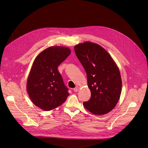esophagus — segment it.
I'll use <instances>...</instances> for the list:
<instances>
[{"label": "esophagus", "instance_id": "esophagus-1", "mask_svg": "<svg viewBox=\"0 0 148 148\" xmlns=\"http://www.w3.org/2000/svg\"><path fill=\"white\" fill-rule=\"evenodd\" d=\"M74 91H75V92H77V91H78L79 90V88H78V87H75V88H74Z\"/></svg>", "mask_w": 148, "mask_h": 148}]
</instances>
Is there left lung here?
Segmentation results:
<instances>
[{
	"mask_svg": "<svg viewBox=\"0 0 148 148\" xmlns=\"http://www.w3.org/2000/svg\"><path fill=\"white\" fill-rule=\"evenodd\" d=\"M76 56L87 74L91 96L84 107L94 114L111 111L119 99L122 80L118 67L102 47L90 42L74 46Z\"/></svg>",
	"mask_w": 148,
	"mask_h": 148,
	"instance_id": "8db88e82",
	"label": "left lung"
}]
</instances>
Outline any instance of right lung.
<instances>
[{"label": "right lung", "mask_w": 148, "mask_h": 148, "mask_svg": "<svg viewBox=\"0 0 148 148\" xmlns=\"http://www.w3.org/2000/svg\"><path fill=\"white\" fill-rule=\"evenodd\" d=\"M71 53L64 47H51L36 58L27 83V91L33 103L49 111L63 104L69 95L58 66Z\"/></svg>", "instance_id": "right-lung-1"}]
</instances>
